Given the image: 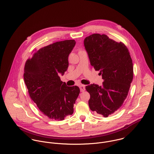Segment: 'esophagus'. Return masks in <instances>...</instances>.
I'll list each match as a JSON object with an SVG mask.
<instances>
[{"label": "esophagus", "instance_id": "34e87169", "mask_svg": "<svg viewBox=\"0 0 154 154\" xmlns=\"http://www.w3.org/2000/svg\"><path fill=\"white\" fill-rule=\"evenodd\" d=\"M79 88H80V90L81 92H84L85 90V86L84 85H81L79 86Z\"/></svg>", "mask_w": 154, "mask_h": 154}]
</instances>
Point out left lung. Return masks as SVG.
Returning <instances> with one entry per match:
<instances>
[{
    "instance_id": "left-lung-1",
    "label": "left lung",
    "mask_w": 154,
    "mask_h": 154,
    "mask_svg": "<svg viewBox=\"0 0 154 154\" xmlns=\"http://www.w3.org/2000/svg\"><path fill=\"white\" fill-rule=\"evenodd\" d=\"M91 66L100 71L102 86H86L90 94V109L107 117L123 104L133 78V63L128 48L105 34H94L84 40Z\"/></svg>"
}]
</instances>
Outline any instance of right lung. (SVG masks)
<instances>
[{
    "mask_svg": "<svg viewBox=\"0 0 154 154\" xmlns=\"http://www.w3.org/2000/svg\"><path fill=\"white\" fill-rule=\"evenodd\" d=\"M74 40L58 42L38 50L26 60L23 78L32 100L45 116L63 120L73 112L79 94L77 86L67 87L61 81L69 66L68 57L75 47Z\"/></svg>",
    "mask_w": 154,
    "mask_h": 154,
    "instance_id": "obj_1",
    "label": "right lung"
}]
</instances>
